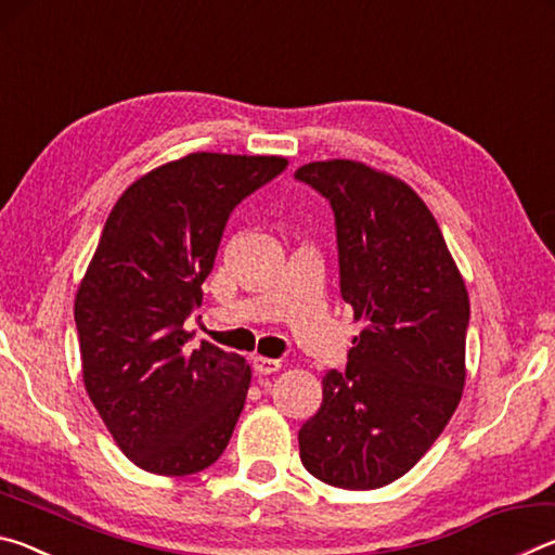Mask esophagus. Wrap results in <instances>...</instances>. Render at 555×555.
Wrapping results in <instances>:
<instances>
[{
    "label": "esophagus",
    "mask_w": 555,
    "mask_h": 555,
    "mask_svg": "<svg viewBox=\"0 0 555 555\" xmlns=\"http://www.w3.org/2000/svg\"><path fill=\"white\" fill-rule=\"evenodd\" d=\"M251 367H255V372H259V374H274V372L281 370V362L271 360V357L257 354L255 360H251Z\"/></svg>",
    "instance_id": "esophagus-1"
}]
</instances>
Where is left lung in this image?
Here are the masks:
<instances>
[{"label":"left lung","instance_id":"8db88e82","mask_svg":"<svg viewBox=\"0 0 555 555\" xmlns=\"http://www.w3.org/2000/svg\"><path fill=\"white\" fill-rule=\"evenodd\" d=\"M296 178L331 201L340 294L364 323L298 430L300 463L325 485L377 490L426 455L463 397L467 288L411 185L347 158Z\"/></svg>","mask_w":555,"mask_h":555}]
</instances>
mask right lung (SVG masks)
Segmentation results:
<instances>
[{
    "label": "right lung",
    "mask_w": 555,
    "mask_h": 555,
    "mask_svg": "<svg viewBox=\"0 0 555 555\" xmlns=\"http://www.w3.org/2000/svg\"><path fill=\"white\" fill-rule=\"evenodd\" d=\"M286 166L195 152L137 178L109 212L75 296L82 382L146 473H201L230 443L251 370L205 340L188 352L183 323L203 304L230 212Z\"/></svg>",
    "instance_id": "add662e5"
}]
</instances>
